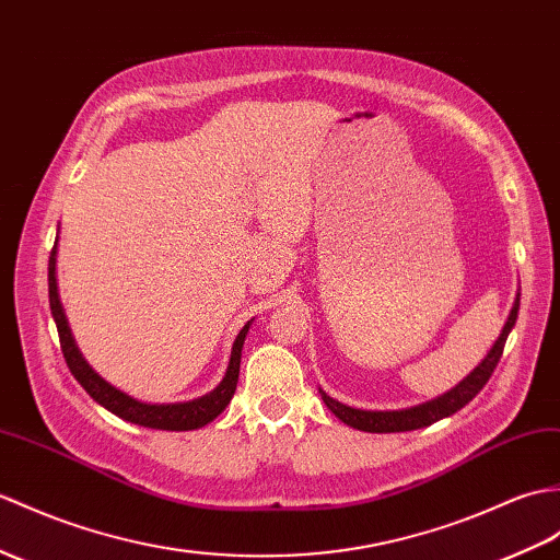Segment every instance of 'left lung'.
Returning <instances> with one entry per match:
<instances>
[{"instance_id": "left-lung-1", "label": "left lung", "mask_w": 560, "mask_h": 560, "mask_svg": "<svg viewBox=\"0 0 560 560\" xmlns=\"http://www.w3.org/2000/svg\"><path fill=\"white\" fill-rule=\"evenodd\" d=\"M517 310H520V293H517L515 303H513L509 322H505V327H503L501 336L497 339V343H493V348L489 350V355L482 362H479V365L470 374H467L456 388H451V392L444 394V396H439V398L429 400V402H422V406L408 408V410H388V412L348 408V406H343V402L329 398L324 392H322V400L327 402V408L341 422L360 429V432H372V434L374 432L376 434L412 432V429H422V427H429V424H434L439 420H444V418H448V415L465 408L467 402H470L479 392H482L485 384L489 382V376L493 374V370H497L499 360L503 355L505 339H509L511 329L515 327Z\"/></svg>"}]
</instances>
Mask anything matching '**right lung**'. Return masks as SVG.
Instances as JSON below:
<instances>
[{
	"label": "right lung",
	"instance_id": "obj_1",
	"mask_svg": "<svg viewBox=\"0 0 560 560\" xmlns=\"http://www.w3.org/2000/svg\"><path fill=\"white\" fill-rule=\"evenodd\" d=\"M55 255H57V248H51L47 279H49V307H51V317H55V322H57L61 353H63V360H67L71 374L78 380V384H81L85 392L100 402V406H104L114 415H119L121 420H128V422L140 424V427H150V429H168V432H188V429H200L207 422H212L219 412H224L229 400L233 398V392H236L238 372H241V350H243V341H245V334H248L250 322L245 324L241 334L236 336V341H233L229 370L214 392H210L202 398L188 400V402H174V406H150V402H140L131 396L121 394L119 388H114L112 384L104 382L102 376L95 374L93 368H90L83 360V355L78 353V348L71 339L67 317H63L59 295H57Z\"/></svg>",
	"mask_w": 560,
	"mask_h": 560
}]
</instances>
